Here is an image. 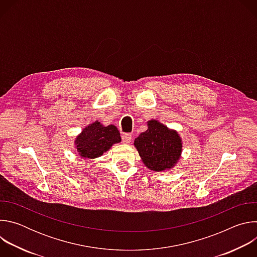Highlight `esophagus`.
Wrapping results in <instances>:
<instances>
[{
    "instance_id": "34e87169",
    "label": "esophagus",
    "mask_w": 257,
    "mask_h": 257,
    "mask_svg": "<svg viewBox=\"0 0 257 257\" xmlns=\"http://www.w3.org/2000/svg\"><path fill=\"white\" fill-rule=\"evenodd\" d=\"M131 139H132V135H131L130 133H124V134L122 135V141H123V143H125V144L130 143Z\"/></svg>"
}]
</instances>
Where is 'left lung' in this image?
<instances>
[{
    "mask_svg": "<svg viewBox=\"0 0 257 257\" xmlns=\"http://www.w3.org/2000/svg\"><path fill=\"white\" fill-rule=\"evenodd\" d=\"M134 145L143 164L155 172L172 169L182 153L178 132L154 119L148 122V130L135 138Z\"/></svg>",
    "mask_w": 257,
    "mask_h": 257,
    "instance_id": "1",
    "label": "left lung"
}]
</instances>
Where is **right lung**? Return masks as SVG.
I'll use <instances>...</instances> for the list:
<instances>
[{"instance_id":"right-lung-1","label":"right lung","mask_w":257,"mask_h":257,"mask_svg":"<svg viewBox=\"0 0 257 257\" xmlns=\"http://www.w3.org/2000/svg\"><path fill=\"white\" fill-rule=\"evenodd\" d=\"M121 141L120 132L114 125L104 127L95 121L85 127L76 137L74 143L77 153L83 159H95L101 157L115 143Z\"/></svg>"}]
</instances>
